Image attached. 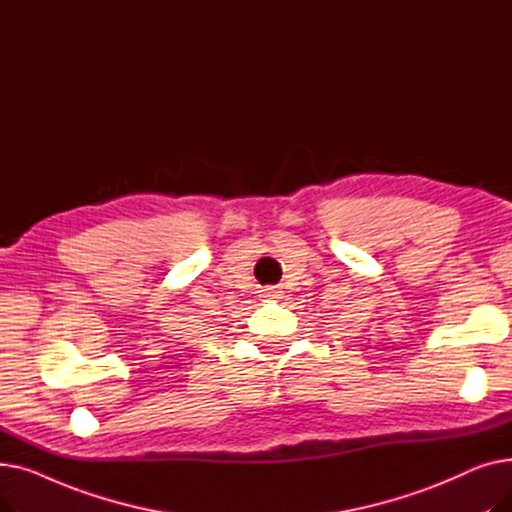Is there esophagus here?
<instances>
[{"mask_svg": "<svg viewBox=\"0 0 512 512\" xmlns=\"http://www.w3.org/2000/svg\"><path fill=\"white\" fill-rule=\"evenodd\" d=\"M263 292V297L265 299H272V301H278V299H282V290L278 288V286H267L265 290H261Z\"/></svg>", "mask_w": 512, "mask_h": 512, "instance_id": "obj_1", "label": "esophagus"}]
</instances>
